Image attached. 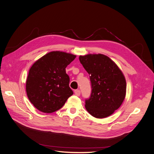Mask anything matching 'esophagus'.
Wrapping results in <instances>:
<instances>
[{
	"instance_id": "1",
	"label": "esophagus",
	"mask_w": 154,
	"mask_h": 154,
	"mask_svg": "<svg viewBox=\"0 0 154 154\" xmlns=\"http://www.w3.org/2000/svg\"><path fill=\"white\" fill-rule=\"evenodd\" d=\"M75 95L77 96H80V94H81L80 90H79V89H76V90H75Z\"/></svg>"
}]
</instances>
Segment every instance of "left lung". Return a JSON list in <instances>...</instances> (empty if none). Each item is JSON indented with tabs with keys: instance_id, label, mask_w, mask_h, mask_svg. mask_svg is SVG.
<instances>
[{
	"instance_id": "obj_1",
	"label": "left lung",
	"mask_w": 154,
	"mask_h": 154,
	"mask_svg": "<svg viewBox=\"0 0 154 154\" xmlns=\"http://www.w3.org/2000/svg\"><path fill=\"white\" fill-rule=\"evenodd\" d=\"M79 60L91 84V95L85 99L86 110L96 118L109 116L121 106L125 96L126 82L122 71L102 54L79 56Z\"/></svg>"
}]
</instances>
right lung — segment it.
Segmentation results:
<instances>
[{"instance_id": "right-lung-1", "label": "right lung", "mask_w": 154, "mask_h": 154, "mask_svg": "<svg viewBox=\"0 0 154 154\" xmlns=\"http://www.w3.org/2000/svg\"><path fill=\"white\" fill-rule=\"evenodd\" d=\"M76 55L51 51L36 61L29 70L26 91L30 101L39 111L51 113L59 110L73 94L65 68Z\"/></svg>"}]
</instances>
